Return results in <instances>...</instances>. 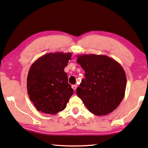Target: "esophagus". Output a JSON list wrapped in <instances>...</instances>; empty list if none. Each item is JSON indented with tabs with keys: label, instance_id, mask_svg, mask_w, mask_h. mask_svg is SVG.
I'll return each mask as SVG.
<instances>
[{
	"label": "esophagus",
	"instance_id": "1",
	"mask_svg": "<svg viewBox=\"0 0 148 148\" xmlns=\"http://www.w3.org/2000/svg\"><path fill=\"white\" fill-rule=\"evenodd\" d=\"M72 88L73 89L74 91L76 90V88H77V85H76V84H75V85H72Z\"/></svg>",
	"mask_w": 148,
	"mask_h": 148
}]
</instances>
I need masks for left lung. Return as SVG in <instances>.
<instances>
[{
	"label": "left lung",
	"mask_w": 148,
	"mask_h": 148,
	"mask_svg": "<svg viewBox=\"0 0 148 148\" xmlns=\"http://www.w3.org/2000/svg\"><path fill=\"white\" fill-rule=\"evenodd\" d=\"M77 62L85 71L77 87V97L93 114L104 116L118 108L124 98L127 77L121 65L108 56L77 55Z\"/></svg>",
	"instance_id": "obj_1"
}]
</instances>
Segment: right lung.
<instances>
[{
	"label": "right lung",
	"instance_id": "1",
	"mask_svg": "<svg viewBox=\"0 0 148 148\" xmlns=\"http://www.w3.org/2000/svg\"><path fill=\"white\" fill-rule=\"evenodd\" d=\"M71 56L69 52L47 53L31 65L27 92L37 111L55 114L66 108L74 91L64 72Z\"/></svg>",
	"mask_w": 148,
	"mask_h": 148
}]
</instances>
